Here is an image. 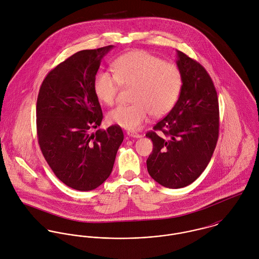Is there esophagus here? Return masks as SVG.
Masks as SVG:
<instances>
[{"label":"esophagus","instance_id":"1","mask_svg":"<svg viewBox=\"0 0 259 259\" xmlns=\"http://www.w3.org/2000/svg\"><path fill=\"white\" fill-rule=\"evenodd\" d=\"M126 135H127L128 137H132V138H136V139H140V138H142V136H141L140 134H138V133H135V132H127V133H126Z\"/></svg>","mask_w":259,"mask_h":259}]
</instances>
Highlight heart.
Instances as JSON below:
<instances>
[{
  "instance_id": "b5f03b06",
  "label": "heart",
  "mask_w": 259,
  "mask_h": 259,
  "mask_svg": "<svg viewBox=\"0 0 259 259\" xmlns=\"http://www.w3.org/2000/svg\"><path fill=\"white\" fill-rule=\"evenodd\" d=\"M113 71L114 74L99 72L95 77L94 90L99 101L113 106L121 87H134V104L110 111L108 119L111 123L136 131L147 121L150 113L158 116L168 112L180 98L183 88L180 68L146 51L121 55L114 61Z\"/></svg>"
}]
</instances>
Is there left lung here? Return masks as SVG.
Returning <instances> with one entry per match:
<instances>
[{"label":"left lung","instance_id":"left-lung-1","mask_svg":"<svg viewBox=\"0 0 259 259\" xmlns=\"http://www.w3.org/2000/svg\"><path fill=\"white\" fill-rule=\"evenodd\" d=\"M177 65L183 74L180 98L167 115L146 135L153 145L147 160L148 174L168 188L185 187L202 174L220 132L219 99L210 75L181 51ZM157 131L166 138L158 136Z\"/></svg>","mask_w":259,"mask_h":259}]
</instances>
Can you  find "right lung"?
<instances>
[{"label":"right lung","instance_id":"1","mask_svg":"<svg viewBox=\"0 0 259 259\" xmlns=\"http://www.w3.org/2000/svg\"><path fill=\"white\" fill-rule=\"evenodd\" d=\"M112 47L75 53L47 74L37 96L41 153L61 182L80 191L93 190L110 177L123 141L116 124L92 133L103 119L94 80Z\"/></svg>","mask_w":259,"mask_h":259}]
</instances>
